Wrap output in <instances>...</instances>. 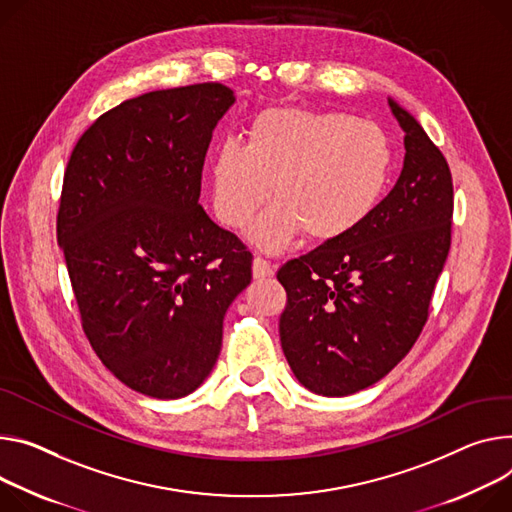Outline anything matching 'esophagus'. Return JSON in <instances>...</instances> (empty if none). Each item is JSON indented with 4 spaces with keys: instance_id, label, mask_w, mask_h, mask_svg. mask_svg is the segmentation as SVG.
<instances>
[{
    "instance_id": "1",
    "label": "esophagus",
    "mask_w": 512,
    "mask_h": 512,
    "mask_svg": "<svg viewBox=\"0 0 512 512\" xmlns=\"http://www.w3.org/2000/svg\"><path fill=\"white\" fill-rule=\"evenodd\" d=\"M271 275H273V265L257 255L253 259V277H255V280H263V277H271Z\"/></svg>"
}]
</instances>
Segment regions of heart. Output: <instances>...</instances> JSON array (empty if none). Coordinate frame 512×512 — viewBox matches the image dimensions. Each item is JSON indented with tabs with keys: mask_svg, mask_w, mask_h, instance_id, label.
Masks as SVG:
<instances>
[{
	"mask_svg": "<svg viewBox=\"0 0 512 512\" xmlns=\"http://www.w3.org/2000/svg\"><path fill=\"white\" fill-rule=\"evenodd\" d=\"M384 130L341 112L277 108L249 128V143L226 138L214 153L218 218L245 228L273 198L277 204L249 239L277 251L300 232L316 243L339 241L376 210L390 175Z\"/></svg>",
	"mask_w": 512,
	"mask_h": 512,
	"instance_id": "1",
	"label": "heart"
}]
</instances>
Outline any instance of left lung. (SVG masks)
Listing matches in <instances>:
<instances>
[{
    "mask_svg": "<svg viewBox=\"0 0 512 512\" xmlns=\"http://www.w3.org/2000/svg\"><path fill=\"white\" fill-rule=\"evenodd\" d=\"M404 130L392 192L351 235L288 261L280 341L298 382L349 396L374 386L421 335L451 247L453 181L418 120L388 100Z\"/></svg>",
    "mask_w": 512,
    "mask_h": 512,
    "instance_id": "8db88e82",
    "label": "left lung"
}]
</instances>
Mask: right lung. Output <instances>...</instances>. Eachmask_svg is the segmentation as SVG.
<instances>
[{
  "label": "right lung",
  "mask_w": 512,
  "mask_h": 512,
  "mask_svg": "<svg viewBox=\"0 0 512 512\" xmlns=\"http://www.w3.org/2000/svg\"><path fill=\"white\" fill-rule=\"evenodd\" d=\"M222 83L149 91L102 114L67 163L57 216L83 331L102 363L151 398L192 394L253 255L200 206Z\"/></svg>",
  "instance_id": "right-lung-1"
}]
</instances>
